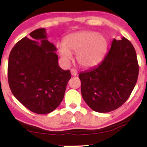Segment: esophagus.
Returning a JSON list of instances; mask_svg holds the SVG:
<instances>
[{
    "label": "esophagus",
    "mask_w": 147,
    "mask_h": 147,
    "mask_svg": "<svg viewBox=\"0 0 147 147\" xmlns=\"http://www.w3.org/2000/svg\"><path fill=\"white\" fill-rule=\"evenodd\" d=\"M70 72H71V75H73V76H76L77 75V70L75 68H72L71 70H70Z\"/></svg>",
    "instance_id": "obj_1"
}]
</instances>
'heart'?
<instances>
[{"label": "heart", "instance_id": "1", "mask_svg": "<svg viewBox=\"0 0 147 147\" xmlns=\"http://www.w3.org/2000/svg\"><path fill=\"white\" fill-rule=\"evenodd\" d=\"M108 41L104 35L95 31L83 30L67 35L63 45H58L60 56L65 61L72 59V52H77V60L84 68L97 65L105 55Z\"/></svg>", "mask_w": 147, "mask_h": 147}]
</instances>
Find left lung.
I'll return each mask as SVG.
<instances>
[{"mask_svg":"<svg viewBox=\"0 0 147 147\" xmlns=\"http://www.w3.org/2000/svg\"><path fill=\"white\" fill-rule=\"evenodd\" d=\"M139 66L132 43L113 39L109 52L95 68L80 72L82 95L92 110L108 113L129 99L137 82Z\"/></svg>","mask_w":147,"mask_h":147,"instance_id":"1","label":"left lung"}]
</instances>
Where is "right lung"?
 <instances>
[{
	"mask_svg": "<svg viewBox=\"0 0 147 147\" xmlns=\"http://www.w3.org/2000/svg\"><path fill=\"white\" fill-rule=\"evenodd\" d=\"M16 43L8 61V82L11 92L32 112L47 114L63 100L71 78L70 70L58 63L57 48L47 39L45 28Z\"/></svg>",
	"mask_w": 147,
	"mask_h": 147,
	"instance_id": "add662e5",
	"label": "right lung"
}]
</instances>
